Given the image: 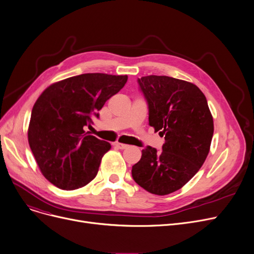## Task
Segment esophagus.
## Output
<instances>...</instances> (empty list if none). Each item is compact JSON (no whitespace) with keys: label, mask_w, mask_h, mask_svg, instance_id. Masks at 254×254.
Listing matches in <instances>:
<instances>
[{"label":"esophagus","mask_w":254,"mask_h":254,"mask_svg":"<svg viewBox=\"0 0 254 254\" xmlns=\"http://www.w3.org/2000/svg\"><path fill=\"white\" fill-rule=\"evenodd\" d=\"M117 148H119V149H126L128 145H127V144H124V143H119V142H117V143H115L114 144Z\"/></svg>","instance_id":"34e87169"}]
</instances>
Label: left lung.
Segmentation results:
<instances>
[{
  "label": "left lung",
  "instance_id": "1",
  "mask_svg": "<svg viewBox=\"0 0 254 254\" xmlns=\"http://www.w3.org/2000/svg\"><path fill=\"white\" fill-rule=\"evenodd\" d=\"M148 105L149 126L165 137L162 150L147 146L131 168L134 181L149 193L178 191L204 163L214 134L206 98L196 85L166 75L138 79Z\"/></svg>",
  "mask_w": 254,
  "mask_h": 254
}]
</instances>
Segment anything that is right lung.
<instances>
[{"label": "right lung", "instance_id": "right-lung-1", "mask_svg": "<svg viewBox=\"0 0 254 254\" xmlns=\"http://www.w3.org/2000/svg\"><path fill=\"white\" fill-rule=\"evenodd\" d=\"M127 81V75L83 73L49 86L32 109L29 145L43 176L62 190H75L97 174L107 141L84 130L92 116Z\"/></svg>", "mask_w": 254, "mask_h": 254}]
</instances>
